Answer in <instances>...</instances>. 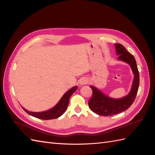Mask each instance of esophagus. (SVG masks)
I'll return each instance as SVG.
<instances>
[{
  "label": "esophagus",
  "mask_w": 155,
  "mask_h": 155,
  "mask_svg": "<svg viewBox=\"0 0 155 155\" xmlns=\"http://www.w3.org/2000/svg\"><path fill=\"white\" fill-rule=\"evenodd\" d=\"M80 84L81 86H82V85L87 84V80H86V79H81V80H80Z\"/></svg>",
  "instance_id": "1"
}]
</instances>
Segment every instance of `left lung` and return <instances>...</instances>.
I'll return each instance as SVG.
<instances>
[{"label": "left lung", "instance_id": "obj_1", "mask_svg": "<svg viewBox=\"0 0 155 155\" xmlns=\"http://www.w3.org/2000/svg\"><path fill=\"white\" fill-rule=\"evenodd\" d=\"M115 47L116 53L119 55L118 59L128 63L130 65L134 78L130 93L121 99L110 98L95 87L90 86L92 90V96L88 101V106L94 113L104 116L115 115L127 110L134 102L139 87V72L134 56L121 44L116 43Z\"/></svg>", "mask_w": 155, "mask_h": 155}]
</instances>
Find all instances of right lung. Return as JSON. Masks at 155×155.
I'll use <instances>...</instances> for the list:
<instances>
[{"label": "right lung", "instance_id": "right-lung-1", "mask_svg": "<svg viewBox=\"0 0 155 155\" xmlns=\"http://www.w3.org/2000/svg\"><path fill=\"white\" fill-rule=\"evenodd\" d=\"M77 86H75L68 91L62 96L61 100H59V102L56 104V106H55L51 109L47 110V111L42 112H33L28 111V110L25 109L22 106L21 107L27 114H29V115L34 116V117L37 118H40L42 120H50L57 118L59 117V116H61L65 112V110L68 106L69 98H70L71 96L73 94L74 91L77 90Z\"/></svg>", "mask_w": 155, "mask_h": 155}]
</instances>
